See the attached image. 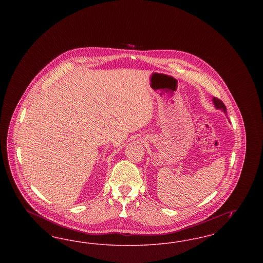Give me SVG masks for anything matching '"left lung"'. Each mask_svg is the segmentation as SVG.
<instances>
[{"label":"left lung","instance_id":"8db88e82","mask_svg":"<svg viewBox=\"0 0 263 263\" xmlns=\"http://www.w3.org/2000/svg\"><path fill=\"white\" fill-rule=\"evenodd\" d=\"M213 102H214V105H215L216 108L222 109L227 114V107H226V105L222 100H219L218 98H213Z\"/></svg>","mask_w":263,"mask_h":263}]
</instances>
